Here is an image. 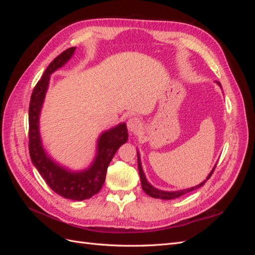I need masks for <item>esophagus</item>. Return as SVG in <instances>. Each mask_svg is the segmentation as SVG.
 Here are the masks:
<instances>
[{
	"label": "esophagus",
	"instance_id": "esophagus-1",
	"mask_svg": "<svg viewBox=\"0 0 255 255\" xmlns=\"http://www.w3.org/2000/svg\"><path fill=\"white\" fill-rule=\"evenodd\" d=\"M142 125H141V121L139 118H136V117H132L129 118L128 121V128L129 132L132 133H136L138 132L141 128Z\"/></svg>",
	"mask_w": 255,
	"mask_h": 255
}]
</instances>
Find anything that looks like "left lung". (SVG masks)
<instances>
[{"mask_svg":"<svg viewBox=\"0 0 255 255\" xmlns=\"http://www.w3.org/2000/svg\"><path fill=\"white\" fill-rule=\"evenodd\" d=\"M216 83L218 84V86L221 87V84L219 82L216 81ZM222 89V88H221ZM137 160H138V171H139V175H140V181H141V187L143 189V191L145 192L146 195L152 197V198H155V199H161V200H171V199H175V198H179L185 194H187V192H190L192 190L195 189H198L201 186H203V185L205 184V182L210 179L213 171L215 170V167L216 165L214 166V168L212 169V171L210 172V174L207 175L206 180H204L203 182H201L200 184L196 185V186L194 187H190V188H186V189H181V190H175V191H165V190H160V189H157L155 187H153L152 185L148 182V180H146V177L144 175V172L142 170V166H141V160H140V155H139V151H137Z\"/></svg>","mask_w":255,"mask_h":255,"instance_id":"8db88e82","label":"left lung"}]
</instances>
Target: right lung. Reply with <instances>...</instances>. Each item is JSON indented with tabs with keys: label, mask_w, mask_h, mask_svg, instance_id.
<instances>
[{
	"label": "right lung",
	"mask_w": 255,
	"mask_h": 255,
	"mask_svg": "<svg viewBox=\"0 0 255 255\" xmlns=\"http://www.w3.org/2000/svg\"><path fill=\"white\" fill-rule=\"evenodd\" d=\"M75 47L69 48L54 59L45 69L41 80L35 86L30 97L28 111L29 156L38 172L49 187L57 195L74 201H83L101 190L106 171L114 155L120 146L128 141V128L125 122L104 130L97 141L96 156L83 170H71L52 158L44 149L40 135V114L50 84L51 74L65 66L73 56Z\"/></svg>",
	"instance_id": "1"
}]
</instances>
